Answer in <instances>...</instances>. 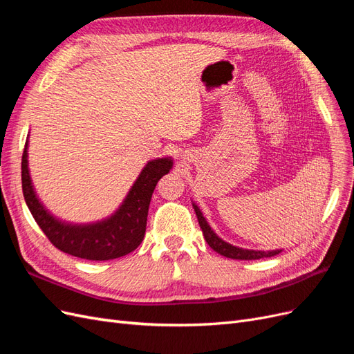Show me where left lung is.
<instances>
[{"instance_id": "1", "label": "left lung", "mask_w": 354, "mask_h": 354, "mask_svg": "<svg viewBox=\"0 0 354 354\" xmlns=\"http://www.w3.org/2000/svg\"><path fill=\"white\" fill-rule=\"evenodd\" d=\"M194 208L196 212L199 226L203 233V238H205V241L208 242L211 248L216 252H218L220 255H224V257H227V259H233V260H260V259H264V257H273L282 251V250H273V251L245 250V248H239V246H234L232 243L224 242L221 238L217 236V233L209 227V224L207 223L205 217H203V214L201 212L196 203H194Z\"/></svg>"}]
</instances>
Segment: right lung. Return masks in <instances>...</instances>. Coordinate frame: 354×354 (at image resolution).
I'll return each instance as SVG.
<instances>
[{
	"label": "right lung",
	"mask_w": 354,
	"mask_h": 354,
	"mask_svg": "<svg viewBox=\"0 0 354 354\" xmlns=\"http://www.w3.org/2000/svg\"><path fill=\"white\" fill-rule=\"evenodd\" d=\"M171 168V158L149 160L111 217L90 224H72L56 218L38 199L29 174L26 140L22 156V189L30 214L57 250L84 260L106 261L130 254L142 243L155 186Z\"/></svg>",
	"instance_id": "add662e5"
}]
</instances>
